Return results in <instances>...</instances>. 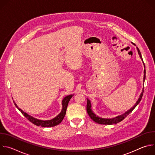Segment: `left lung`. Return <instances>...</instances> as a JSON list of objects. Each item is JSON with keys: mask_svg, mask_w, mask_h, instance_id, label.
I'll return each mask as SVG.
<instances>
[{"mask_svg": "<svg viewBox=\"0 0 155 155\" xmlns=\"http://www.w3.org/2000/svg\"><path fill=\"white\" fill-rule=\"evenodd\" d=\"M132 44L134 43H132ZM137 51H138V54H139V56L141 59V60L142 61L143 63V65H144V71H143V83L145 81V64H144V62H143V59H142V55H141V53H140V51L139 50V49L137 47ZM143 89L144 87H143L142 89V91L137 100V101L136 102V104H134V105L132 107V108H130L129 110H128L127 112H126L125 113H124L123 114L121 115H118L116 117H114L113 118H101V117H98L97 115H96L93 112V110L91 109V101L90 100L88 99L87 98V105H86V110H87V114L88 115L90 116V117L94 121H95L96 123H98V124H117L120 121H121L122 120H123L133 110L135 107L139 104V102H140L141 99H142V96H143Z\"/></svg>", "mask_w": 155, "mask_h": 155, "instance_id": "1", "label": "left lung"}]
</instances>
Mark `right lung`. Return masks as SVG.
Returning a JSON list of instances; mask_svg holds the SVG:
<instances>
[{"mask_svg":"<svg viewBox=\"0 0 155 155\" xmlns=\"http://www.w3.org/2000/svg\"><path fill=\"white\" fill-rule=\"evenodd\" d=\"M74 95V94H71V95L67 96L65 97H64L63 100L62 101V108L61 112L55 118H54L51 120H41L35 118L34 117L28 115L27 113L25 112L23 110H22L21 108H19L18 107V105H16V104L14 101L13 102H14V104H15L16 107L19 110V111L21 112V114H23L29 121L32 123L38 126H41V127H53V126H55L59 124L63 120V119L65 115V114H66V110H67V107H68L69 102Z\"/></svg>","mask_w":155,"mask_h":155,"instance_id":"add662e5","label":"right lung"}]
</instances>
